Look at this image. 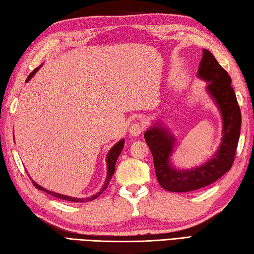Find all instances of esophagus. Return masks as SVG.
Wrapping results in <instances>:
<instances>
[{"label": "esophagus", "mask_w": 254, "mask_h": 254, "mask_svg": "<svg viewBox=\"0 0 254 254\" xmlns=\"http://www.w3.org/2000/svg\"><path fill=\"white\" fill-rule=\"evenodd\" d=\"M144 130V124L142 122H134L130 126V134L133 136L141 135Z\"/></svg>", "instance_id": "34e87169"}]
</instances>
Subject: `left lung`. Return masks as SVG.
Segmentation results:
<instances>
[{"mask_svg":"<svg viewBox=\"0 0 254 254\" xmlns=\"http://www.w3.org/2000/svg\"><path fill=\"white\" fill-rule=\"evenodd\" d=\"M197 76L207 82L208 94L222 113V143L207 163L190 170H178L170 163L175 137L160 124L148 128L144 137L153 154L156 177L161 188L170 192H190L212 185L230 170L235 161L240 136L241 112L231 78L206 49H203Z\"/></svg>","mask_w":254,"mask_h":254,"instance_id":"8db88e82","label":"left lung"}]
</instances>
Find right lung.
<instances>
[{
    "instance_id": "add662e5",
    "label": "right lung",
    "mask_w": 254,
    "mask_h": 254,
    "mask_svg": "<svg viewBox=\"0 0 254 254\" xmlns=\"http://www.w3.org/2000/svg\"><path fill=\"white\" fill-rule=\"evenodd\" d=\"M38 69H39V67L35 68L34 71H32V72L29 74V76L27 77L26 82H28V80H29L32 76H34L35 73L38 71ZM123 146H124V138H122L121 141H119V142L115 145V146H113V147L109 150V153H108V156H107L108 174H107V178H106L105 185H104V187H102V189L100 190V192H98L97 194H95V195H91V196H89V197H86V198H77V197H72V196L63 195V194H59V193L52 192V191H48V190H46L45 188H42V187H40L39 185H37V183H36L34 180H32V185H34V186H35V188H36V189H38V190L44 191V192H46V193H48V194H50V195L55 196V197L61 198V199H65V201H69V202H82V203H84V202L93 201V199H95V198L98 197V196L100 195V194L102 193V191L106 190V188L108 187V185H109V182H110V180H111V178H112L113 174H115V170H116V163H117V160H118V158H119V155H120V154H121V152H122Z\"/></svg>"
}]
</instances>
